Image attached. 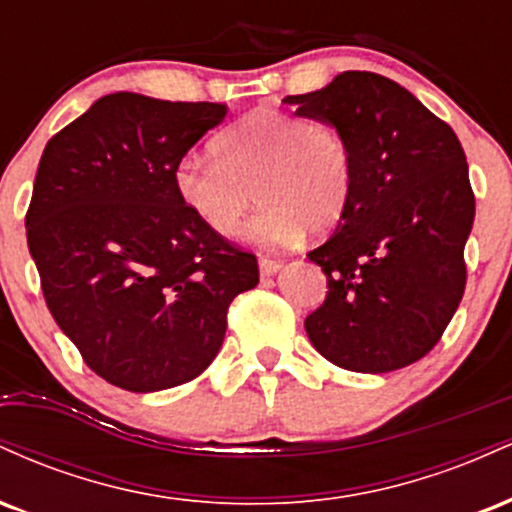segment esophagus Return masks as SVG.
<instances>
[{
	"label": "esophagus",
	"mask_w": 512,
	"mask_h": 512,
	"mask_svg": "<svg viewBox=\"0 0 512 512\" xmlns=\"http://www.w3.org/2000/svg\"><path fill=\"white\" fill-rule=\"evenodd\" d=\"M281 269V262L269 260V257H262L260 260V274L262 276H274Z\"/></svg>",
	"instance_id": "obj_1"
}]
</instances>
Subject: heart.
Instances as JSON below:
<instances>
[{"instance_id": "obj_1", "label": "heart", "mask_w": 512, "mask_h": 512, "mask_svg": "<svg viewBox=\"0 0 512 512\" xmlns=\"http://www.w3.org/2000/svg\"><path fill=\"white\" fill-rule=\"evenodd\" d=\"M214 149L219 159L182 156L173 182L180 202L216 236H238L262 202L250 238L264 248H291L308 231H334L349 209L354 158L330 122L257 108L221 132Z\"/></svg>"}]
</instances>
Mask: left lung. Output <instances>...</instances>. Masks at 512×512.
Instances as JSON below:
<instances>
[{
    "label": "left lung",
    "mask_w": 512,
    "mask_h": 512,
    "mask_svg": "<svg viewBox=\"0 0 512 512\" xmlns=\"http://www.w3.org/2000/svg\"><path fill=\"white\" fill-rule=\"evenodd\" d=\"M284 103L337 127L354 158L349 209L308 252L330 291L305 332L339 368L409 366L438 344L467 281L474 195L460 139L407 88L373 72H344Z\"/></svg>",
    "instance_id": "obj_1"
}]
</instances>
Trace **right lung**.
<instances>
[{
    "mask_svg": "<svg viewBox=\"0 0 512 512\" xmlns=\"http://www.w3.org/2000/svg\"><path fill=\"white\" fill-rule=\"evenodd\" d=\"M226 113L117 91L40 156L26 236L45 303L86 366L122 390L197 378L219 354L228 305L260 281L255 255L175 192L178 161Z\"/></svg>",
    "mask_w": 512,
    "mask_h": 512,
    "instance_id": "add662e5",
    "label": "right lung"
}]
</instances>
